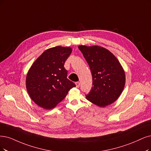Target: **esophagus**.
I'll return each instance as SVG.
<instances>
[{
    "label": "esophagus",
    "instance_id": "obj_1",
    "mask_svg": "<svg viewBox=\"0 0 151 151\" xmlns=\"http://www.w3.org/2000/svg\"><path fill=\"white\" fill-rule=\"evenodd\" d=\"M75 85H76V88H79L80 85V82H76L75 83Z\"/></svg>",
    "mask_w": 151,
    "mask_h": 151
}]
</instances>
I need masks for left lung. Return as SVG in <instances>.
Listing matches in <instances>:
<instances>
[{
  "mask_svg": "<svg viewBox=\"0 0 151 151\" xmlns=\"http://www.w3.org/2000/svg\"><path fill=\"white\" fill-rule=\"evenodd\" d=\"M78 48L92 75L93 86L86 99L101 108L113 103L120 96L126 82L125 72L119 60L102 47L80 45Z\"/></svg>",
  "mask_w": 151,
  "mask_h": 151,
  "instance_id": "left-lung-1",
  "label": "left lung"
}]
</instances>
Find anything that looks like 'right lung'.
<instances>
[{
  "mask_svg": "<svg viewBox=\"0 0 151 151\" xmlns=\"http://www.w3.org/2000/svg\"><path fill=\"white\" fill-rule=\"evenodd\" d=\"M72 52L70 47L47 49L38 57L28 71L26 88L30 98L45 109L54 108L75 87L67 78L65 61Z\"/></svg>",
  "mask_w": 151,
  "mask_h": 151,
  "instance_id": "add662e5",
  "label": "right lung"
}]
</instances>
